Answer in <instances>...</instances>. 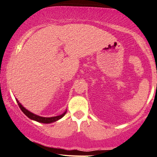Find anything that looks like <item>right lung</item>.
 I'll use <instances>...</instances> for the list:
<instances>
[{
  "label": "right lung",
  "mask_w": 157,
  "mask_h": 157,
  "mask_svg": "<svg viewBox=\"0 0 157 157\" xmlns=\"http://www.w3.org/2000/svg\"><path fill=\"white\" fill-rule=\"evenodd\" d=\"M16 101H17L18 103V105H19V107H20V109H21V111L23 112V113L25 114V115L27 116L28 117H29V119L31 120H33V121H35L36 122H39V123H53V122H56L57 121H58V120H60V118H62L63 116L66 115V111H65L62 114V115H58V116H56V117H41V116H39V115H36L35 114L31 113V112H29L28 109H26L25 107H24L23 106L21 105V103L19 102V100H18L17 99H16Z\"/></svg>",
  "instance_id": "right-lung-1"
}]
</instances>
